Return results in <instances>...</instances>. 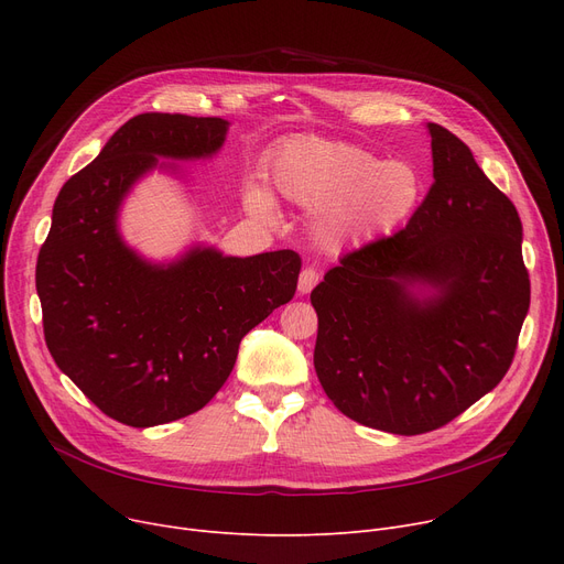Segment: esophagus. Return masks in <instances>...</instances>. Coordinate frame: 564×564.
<instances>
[{
  "label": "esophagus",
  "mask_w": 564,
  "mask_h": 564,
  "mask_svg": "<svg viewBox=\"0 0 564 564\" xmlns=\"http://www.w3.org/2000/svg\"><path fill=\"white\" fill-rule=\"evenodd\" d=\"M317 281H319V274L313 270V267H306V270H302L300 274V285H297L300 294H308L317 285Z\"/></svg>",
  "instance_id": "obj_1"
}]
</instances>
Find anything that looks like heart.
<instances>
[{
	"instance_id": "obj_1",
	"label": "heart",
	"mask_w": 564,
	"mask_h": 564,
	"mask_svg": "<svg viewBox=\"0 0 564 564\" xmlns=\"http://www.w3.org/2000/svg\"><path fill=\"white\" fill-rule=\"evenodd\" d=\"M272 181L283 198L306 210H324L315 232L327 249L366 245L398 228L416 210L423 192L409 162H381L359 145L294 139L272 162ZM251 210L274 217V200L260 187L247 189Z\"/></svg>"
}]
</instances>
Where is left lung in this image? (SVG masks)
I'll return each instance as SVG.
<instances>
[{"mask_svg": "<svg viewBox=\"0 0 564 564\" xmlns=\"http://www.w3.org/2000/svg\"><path fill=\"white\" fill-rule=\"evenodd\" d=\"M406 228L343 256L311 292L324 393L361 425L413 436L478 402L512 366L530 306L521 219L446 128Z\"/></svg>", "mask_w": 564, "mask_h": 564, "instance_id": "8db88e82", "label": "left lung"}]
</instances>
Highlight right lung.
<instances>
[{
  "label": "right lung",
  "mask_w": 564,
  "mask_h": 564,
  "mask_svg": "<svg viewBox=\"0 0 564 564\" xmlns=\"http://www.w3.org/2000/svg\"><path fill=\"white\" fill-rule=\"evenodd\" d=\"M215 116L139 113L58 192L36 262L54 364L109 419L153 427L203 409L228 379L242 338L297 290L302 258L192 247L169 264L130 249L118 213L158 158H213Z\"/></svg>",
  "instance_id": "obj_1"
}]
</instances>
